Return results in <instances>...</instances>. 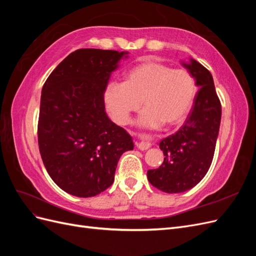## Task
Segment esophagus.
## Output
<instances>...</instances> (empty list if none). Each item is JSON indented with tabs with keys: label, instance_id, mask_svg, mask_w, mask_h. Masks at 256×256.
Returning <instances> with one entry per match:
<instances>
[{
	"label": "esophagus",
	"instance_id": "obj_1",
	"mask_svg": "<svg viewBox=\"0 0 256 256\" xmlns=\"http://www.w3.org/2000/svg\"><path fill=\"white\" fill-rule=\"evenodd\" d=\"M150 143L148 141L144 140V138H142L141 141H138V150H148V148H150Z\"/></svg>",
	"mask_w": 256,
	"mask_h": 256
}]
</instances>
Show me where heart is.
<instances>
[{
    "label": "heart",
    "mask_w": 256,
    "mask_h": 256,
    "mask_svg": "<svg viewBox=\"0 0 256 256\" xmlns=\"http://www.w3.org/2000/svg\"><path fill=\"white\" fill-rule=\"evenodd\" d=\"M198 94L194 76L186 69L154 60H145L124 74V82H110L104 90V104L112 118L126 125L143 104L138 118L143 128L162 124L175 126L187 118Z\"/></svg>",
    "instance_id": "heart-1"
}]
</instances>
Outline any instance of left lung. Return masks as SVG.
Segmentation results:
<instances>
[{"mask_svg": "<svg viewBox=\"0 0 256 256\" xmlns=\"http://www.w3.org/2000/svg\"><path fill=\"white\" fill-rule=\"evenodd\" d=\"M182 65L200 88L192 109L180 130L159 142L164 160L147 178L166 193H182L203 180L212 162L221 122V104L212 74L196 60Z\"/></svg>", "mask_w": 256, "mask_h": 256, "instance_id": "1", "label": "left lung"}]
</instances>
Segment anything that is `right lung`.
Listing matches in <instances>:
<instances>
[{"label": "right lung", "mask_w": 256, "mask_h": 256, "mask_svg": "<svg viewBox=\"0 0 256 256\" xmlns=\"http://www.w3.org/2000/svg\"><path fill=\"white\" fill-rule=\"evenodd\" d=\"M128 52L79 49L64 58L42 90L38 145L52 180L69 194L95 196L114 182L122 154L134 150L106 113L104 90Z\"/></svg>", "instance_id": "obj_1"}]
</instances>
